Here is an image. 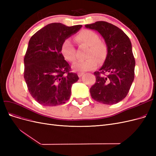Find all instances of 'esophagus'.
<instances>
[{
	"instance_id": "obj_1",
	"label": "esophagus",
	"mask_w": 156,
	"mask_h": 156,
	"mask_svg": "<svg viewBox=\"0 0 156 156\" xmlns=\"http://www.w3.org/2000/svg\"><path fill=\"white\" fill-rule=\"evenodd\" d=\"M77 74H78V76H79V77H82L83 75H84V73H83V72H79Z\"/></svg>"
}]
</instances>
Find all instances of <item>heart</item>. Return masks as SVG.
Wrapping results in <instances>:
<instances>
[{"mask_svg":"<svg viewBox=\"0 0 156 156\" xmlns=\"http://www.w3.org/2000/svg\"><path fill=\"white\" fill-rule=\"evenodd\" d=\"M78 43L89 46L87 57L83 60H77L72 64V68L77 72H87L95 69L98 66V60H105L107 54V48L103 42L100 41V37L96 32L90 30H84L75 36ZM61 53L66 60L73 62L76 58L75 49L70 39L65 40L61 46Z\"/></svg>","mask_w":156,"mask_h":156,"instance_id":"obj_1","label":"heart"}]
</instances>
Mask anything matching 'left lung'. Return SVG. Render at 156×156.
Returning a JSON list of instances; mask_svg holds the SVG:
<instances>
[{
	"instance_id": "left-lung-1",
	"label": "left lung",
	"mask_w": 156,
	"mask_h": 156,
	"mask_svg": "<svg viewBox=\"0 0 156 156\" xmlns=\"http://www.w3.org/2000/svg\"><path fill=\"white\" fill-rule=\"evenodd\" d=\"M85 27L100 33L107 48L104 63L94 73L96 81L90 89L91 97L103 104H116L126 98L134 80L135 60L131 41L119 27L105 21Z\"/></svg>"
}]
</instances>
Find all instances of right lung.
Instances as JSON below:
<instances>
[{
    "label": "right lung",
    "mask_w": 156,
    "mask_h": 156,
    "mask_svg": "<svg viewBox=\"0 0 156 156\" xmlns=\"http://www.w3.org/2000/svg\"><path fill=\"white\" fill-rule=\"evenodd\" d=\"M81 27L53 23L30 37L24 58V78L31 96L40 104L56 106L70 98L72 84L79 77L69 72L70 66L61 53V46Z\"/></svg>",
    "instance_id": "add662e5"
}]
</instances>
